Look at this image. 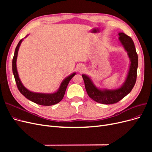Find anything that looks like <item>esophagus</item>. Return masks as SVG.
<instances>
[{
    "instance_id": "obj_1",
    "label": "esophagus",
    "mask_w": 152,
    "mask_h": 152,
    "mask_svg": "<svg viewBox=\"0 0 152 152\" xmlns=\"http://www.w3.org/2000/svg\"><path fill=\"white\" fill-rule=\"evenodd\" d=\"M84 69H85V68H84V66H80L79 67V70L80 71H83V70H84Z\"/></svg>"
}]
</instances>
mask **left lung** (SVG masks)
Returning a JSON list of instances; mask_svg holds the SVG:
<instances>
[{
    "label": "left lung",
    "instance_id": "1",
    "mask_svg": "<svg viewBox=\"0 0 152 152\" xmlns=\"http://www.w3.org/2000/svg\"><path fill=\"white\" fill-rule=\"evenodd\" d=\"M118 35V39L127 51L131 61L127 75L123 85L117 89L101 90L93 84V81L88 76L85 74L82 75L87 94L91 99L99 103L110 104L118 102L130 93L136 81L138 57L136 51L134 44L130 37L124 33L121 32Z\"/></svg>",
    "mask_w": 152,
    "mask_h": 152
}]
</instances>
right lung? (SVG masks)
<instances>
[{
  "mask_svg": "<svg viewBox=\"0 0 152 152\" xmlns=\"http://www.w3.org/2000/svg\"><path fill=\"white\" fill-rule=\"evenodd\" d=\"M22 40L23 39L20 40L19 43L18 44L12 59V72L14 77H15L18 90L20 91V93L23 95L26 98L38 104L43 106H50L58 103L63 98L69 82H70V80L72 79V77L76 74V73H73L72 74L69 75L66 78V79H64L61 82L59 89L57 92H56V93H54L52 94L37 93L28 90L22 84L19 78V75H18L16 68V59L18 56V53Z\"/></svg>",
  "mask_w": 152,
  "mask_h": 152,
  "instance_id": "obj_1",
  "label": "right lung"
}]
</instances>
